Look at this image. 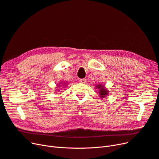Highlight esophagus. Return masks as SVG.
I'll list each match as a JSON object with an SVG mask.
<instances>
[{
  "label": "esophagus",
  "instance_id": "obj_1",
  "mask_svg": "<svg viewBox=\"0 0 159 159\" xmlns=\"http://www.w3.org/2000/svg\"><path fill=\"white\" fill-rule=\"evenodd\" d=\"M79 82L81 83H86V79H81L79 80Z\"/></svg>",
  "mask_w": 159,
  "mask_h": 159
}]
</instances>
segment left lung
Returning <instances> with one entry per match:
<instances>
[{
    "label": "left lung",
    "mask_w": 159,
    "mask_h": 159,
    "mask_svg": "<svg viewBox=\"0 0 159 159\" xmlns=\"http://www.w3.org/2000/svg\"><path fill=\"white\" fill-rule=\"evenodd\" d=\"M102 86V85H101V84H99V85L97 86V88L99 89V95H100V97L101 98H105V96L107 95L108 92L106 89H104L103 86Z\"/></svg>",
    "instance_id": "1"
}]
</instances>
